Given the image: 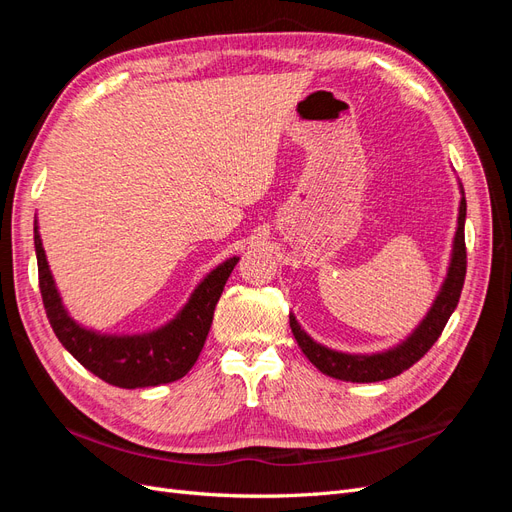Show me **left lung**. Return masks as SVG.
<instances>
[{
    "mask_svg": "<svg viewBox=\"0 0 512 512\" xmlns=\"http://www.w3.org/2000/svg\"><path fill=\"white\" fill-rule=\"evenodd\" d=\"M459 215H457V230L453 237V250L451 260H448V269L444 282L433 299L431 307L423 320L416 324L414 331L401 339L399 344L380 350V352H342L333 350L329 346L318 344L316 339L309 337L301 324L290 314V329L294 339H297L299 348L307 356L312 365H316L322 374H327L337 380L346 382H380L399 376L401 371L412 367L425 352L438 342L440 333L444 331L448 318L455 312V307L461 297L463 280H466V235H463V226H466V194H463V185L459 183Z\"/></svg>",
    "mask_w": 512,
    "mask_h": 512,
    "instance_id": "1",
    "label": "left lung"
}]
</instances>
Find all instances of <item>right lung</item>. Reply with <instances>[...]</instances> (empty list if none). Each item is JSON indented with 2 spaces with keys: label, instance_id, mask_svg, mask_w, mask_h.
<instances>
[{
  "label": "right lung",
  "instance_id": "obj_1",
  "mask_svg": "<svg viewBox=\"0 0 512 512\" xmlns=\"http://www.w3.org/2000/svg\"><path fill=\"white\" fill-rule=\"evenodd\" d=\"M38 228V220H34L42 303L61 346L76 361L100 380L119 389H147V386L175 382L188 374L205 346L215 305L222 297L239 256H230L209 271L190 294L188 303L162 327L134 335L100 333L83 327L68 314L53 280L49 260H46Z\"/></svg>",
  "mask_w": 512,
  "mask_h": 512
}]
</instances>
